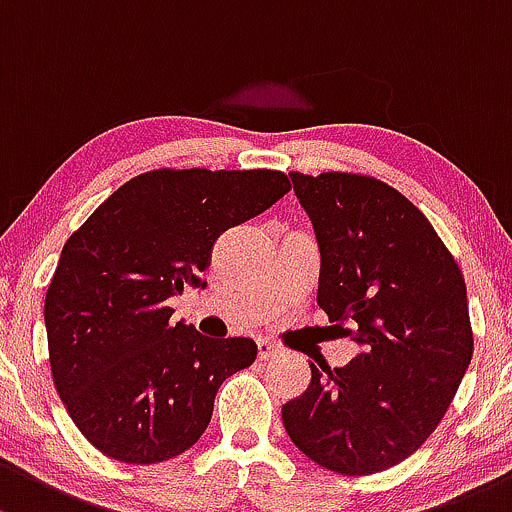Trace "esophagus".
<instances>
[{"label": "esophagus", "instance_id": "esophagus-1", "mask_svg": "<svg viewBox=\"0 0 512 512\" xmlns=\"http://www.w3.org/2000/svg\"><path fill=\"white\" fill-rule=\"evenodd\" d=\"M257 355H260V360H272L282 355V348L274 346V343L267 341V338H260V341H257Z\"/></svg>", "mask_w": 512, "mask_h": 512}]
</instances>
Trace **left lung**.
<instances>
[{"label":"left lung","mask_w":512,"mask_h":512,"mask_svg":"<svg viewBox=\"0 0 512 512\" xmlns=\"http://www.w3.org/2000/svg\"><path fill=\"white\" fill-rule=\"evenodd\" d=\"M289 176L319 242L316 301L360 353L333 370L309 363L306 392L282 407L284 429L324 469H392L437 429L471 363L464 274L392 186L343 171Z\"/></svg>","instance_id":"left-lung-1"}]
</instances>
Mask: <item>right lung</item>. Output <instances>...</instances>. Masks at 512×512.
<instances>
[{"label": "right lung", "instance_id": "add662e5", "mask_svg": "<svg viewBox=\"0 0 512 512\" xmlns=\"http://www.w3.org/2000/svg\"><path fill=\"white\" fill-rule=\"evenodd\" d=\"M282 171L157 169L117 188L63 245L46 292L48 360L83 437L159 464L206 432L215 392L255 363L252 338L171 324L166 299L203 287L215 240L289 191Z\"/></svg>", "mask_w": 512, "mask_h": 512}]
</instances>
